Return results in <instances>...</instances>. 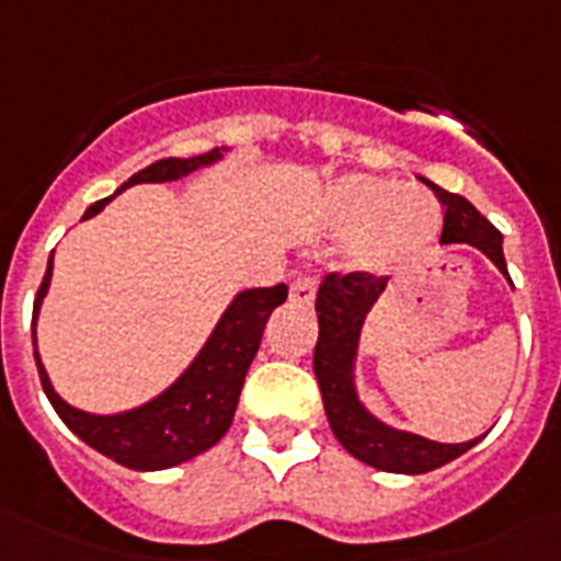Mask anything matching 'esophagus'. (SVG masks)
<instances>
[{"mask_svg": "<svg viewBox=\"0 0 561 561\" xmlns=\"http://www.w3.org/2000/svg\"><path fill=\"white\" fill-rule=\"evenodd\" d=\"M317 297V282L311 276H297L290 282V302L297 306H311Z\"/></svg>", "mask_w": 561, "mask_h": 561, "instance_id": "34e87169", "label": "esophagus"}]
</instances>
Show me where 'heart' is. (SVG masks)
I'll use <instances>...</instances> for the list:
<instances>
[{"mask_svg": "<svg viewBox=\"0 0 561 561\" xmlns=\"http://www.w3.org/2000/svg\"><path fill=\"white\" fill-rule=\"evenodd\" d=\"M329 218L341 236L352 238V262L367 271H381L413 253L439 227L436 203L425 192L367 174L341 180L332 188Z\"/></svg>", "mask_w": 561, "mask_h": 561, "instance_id": "heart-1", "label": "heart"}]
</instances>
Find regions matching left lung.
I'll return each instance as SVG.
<instances>
[{
    "label": "left lung",
    "instance_id": "8db88e82",
    "mask_svg": "<svg viewBox=\"0 0 561 561\" xmlns=\"http://www.w3.org/2000/svg\"><path fill=\"white\" fill-rule=\"evenodd\" d=\"M431 192L439 197L445 206L443 220V244H471L478 247L480 253L492 259L497 271L506 273L504 259V238L466 197L451 194L439 188L436 183L422 178ZM513 282V279H510ZM387 288V276H375V273H329L317 290V323H320V337L314 346V375L323 392V408L329 416L337 443L367 462L373 469L396 471V474H425L434 471L445 462L457 460L466 454L469 443H434L419 434L408 431H396V427L383 425L381 419H375L364 401L358 399L355 390V355H358V341L364 320H367L369 308L378 302V297Z\"/></svg>",
    "mask_w": 561,
    "mask_h": 561
}]
</instances>
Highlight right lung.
Instances as JSON below:
<instances>
[{"instance_id":"right-lung-1","label":"right lung","mask_w":561,"mask_h":561,"mask_svg":"<svg viewBox=\"0 0 561 561\" xmlns=\"http://www.w3.org/2000/svg\"><path fill=\"white\" fill-rule=\"evenodd\" d=\"M220 148H211L209 153L201 157H188V160H160L142 169L139 174L118 186V192L136 186V183H169L192 174V171L211 165L220 160ZM116 192V194H118ZM110 197L92 203L90 209L83 211V220L99 215ZM55 255V253H51ZM48 282H51V259H48L46 276L34 299V320H31V341L37 346V314L46 297ZM288 299V285H273V288H250L241 290L229 308L220 314L215 332L209 341L203 343L197 358L188 364V369L180 375L178 381L171 383L169 390L160 392L157 399L145 401L139 408L125 410V413H113V416H99V413H87L72 404H66L55 392L48 381L46 367L34 350L37 360L39 381L46 390L51 408L57 416L64 419L66 427L75 436H81L83 443L95 448L99 454L116 460L118 466L134 471H160L180 466V462L192 460L197 454L218 443L220 436L227 434L236 416L238 396L244 387V375L253 364L259 343H262L264 325L273 308L282 306Z\"/></svg>"}]
</instances>
